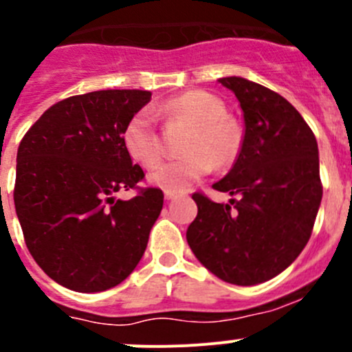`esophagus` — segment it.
Instances as JSON below:
<instances>
[{
	"mask_svg": "<svg viewBox=\"0 0 352 352\" xmlns=\"http://www.w3.org/2000/svg\"><path fill=\"white\" fill-rule=\"evenodd\" d=\"M179 196H180L179 192H173V190H165L166 199H175V197H179Z\"/></svg>",
	"mask_w": 352,
	"mask_h": 352,
	"instance_id": "esophagus-1",
	"label": "esophagus"
}]
</instances>
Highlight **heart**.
Segmentation results:
<instances>
[{
    "label": "heart",
    "instance_id": "1",
    "mask_svg": "<svg viewBox=\"0 0 352 352\" xmlns=\"http://www.w3.org/2000/svg\"><path fill=\"white\" fill-rule=\"evenodd\" d=\"M162 113L172 120L192 125L182 151L186 156L162 163L151 173V182L173 192H182L211 172V166H228L241 151L242 135L227 117L225 103L208 91H187L170 98ZM125 149L134 162L153 166L162 158V139L149 108L135 111L122 132Z\"/></svg>",
    "mask_w": 352,
    "mask_h": 352
}]
</instances>
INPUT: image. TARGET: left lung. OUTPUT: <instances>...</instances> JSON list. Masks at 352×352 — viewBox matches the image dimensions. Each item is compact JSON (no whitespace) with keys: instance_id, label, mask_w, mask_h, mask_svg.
Returning <instances> with one entry per match:
<instances>
[{"instance_id":"1","label":"left lung","mask_w":352,"mask_h":352,"mask_svg":"<svg viewBox=\"0 0 352 352\" xmlns=\"http://www.w3.org/2000/svg\"><path fill=\"white\" fill-rule=\"evenodd\" d=\"M244 117L241 151L213 189L230 204L194 192L187 242L221 280L256 285L284 272L311 237L322 203L316 138L285 98L242 77H223Z\"/></svg>"}]
</instances>
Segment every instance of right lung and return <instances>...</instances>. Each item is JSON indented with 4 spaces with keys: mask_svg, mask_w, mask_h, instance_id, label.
Returning a JSON list of instances; mask_svg holds the SVG:
<instances>
[{
    "mask_svg": "<svg viewBox=\"0 0 352 352\" xmlns=\"http://www.w3.org/2000/svg\"><path fill=\"white\" fill-rule=\"evenodd\" d=\"M149 91L108 89L47 108L16 153L13 201L27 249L47 277L77 292L115 287L138 267L163 208V190L141 187L122 141ZM136 190L129 201L120 190Z\"/></svg>",
    "mask_w": 352,
    "mask_h": 352,
    "instance_id": "add662e5",
    "label": "right lung"
}]
</instances>
